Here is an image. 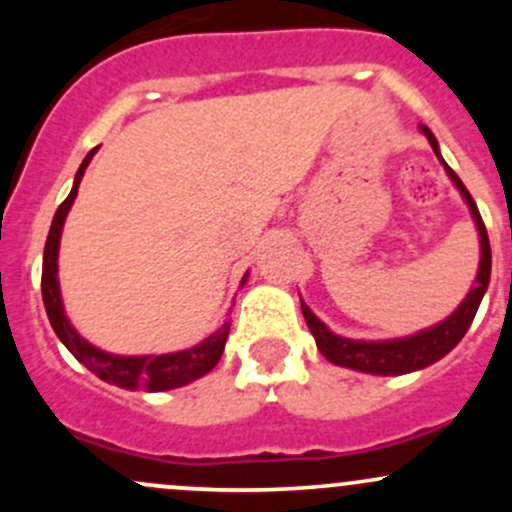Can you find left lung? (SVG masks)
Wrapping results in <instances>:
<instances>
[{
  "label": "left lung",
  "mask_w": 512,
  "mask_h": 512,
  "mask_svg": "<svg viewBox=\"0 0 512 512\" xmlns=\"http://www.w3.org/2000/svg\"><path fill=\"white\" fill-rule=\"evenodd\" d=\"M421 131L426 133L428 143H431V148L436 151V156L441 158L433 133L428 131L426 126H421ZM441 163L446 165V160L441 158ZM446 170L448 175H451L453 183L458 185V190L463 193V198H466L468 208H471L473 220H476L478 232H480V267H478L476 287L468 292V297L463 299L461 307H458L446 322L436 324V327L426 329V332L421 334H414V337L391 339V342H354V339L337 337V334L329 332V329L314 317L312 309L302 302V314L304 319H307L309 332H312L314 339H317L319 352L327 356L332 364L349 366V369L366 371V374H379V376L409 374V371L431 366L433 361L446 356L458 342H461L463 334L468 332V327H471L473 317H476L480 307V299H483L485 289H488V282H490V242H488V232H485L483 218H480L478 213L476 200L471 198V193H468L466 185L461 183V178L453 173V168H448L446 165Z\"/></svg>",
  "instance_id": "left-lung-1"
}]
</instances>
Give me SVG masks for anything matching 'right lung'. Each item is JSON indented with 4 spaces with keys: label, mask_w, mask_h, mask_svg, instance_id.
I'll return each mask as SVG.
<instances>
[{
    "label": "right lung",
    "mask_w": 512,
    "mask_h": 512,
    "mask_svg": "<svg viewBox=\"0 0 512 512\" xmlns=\"http://www.w3.org/2000/svg\"><path fill=\"white\" fill-rule=\"evenodd\" d=\"M94 153L96 151H91L89 156L84 158V163H81L74 180V188H71L69 198H66L64 203L59 205V210H56L49 237H46L44 265H41V297H44L46 317H49L51 327H54L56 337L64 342V347L69 349L86 369L94 371L98 379L131 391L178 389V386L190 384V381L200 379V376H205L208 371L215 369V364H218L220 356H223L227 334H230V324L225 322L223 329H218V332L210 334L205 342H200L198 347L185 349V352L160 356H113L91 347L84 337H79V332L71 327L69 319H66L64 314V307H61L59 280H56V257H59L61 227H64L66 213H69L71 203H74L76 193H79V183L81 178H84V170L86 165L91 163V158H94ZM245 280H242V285H245Z\"/></svg>",
    "instance_id": "add662e5"
}]
</instances>
